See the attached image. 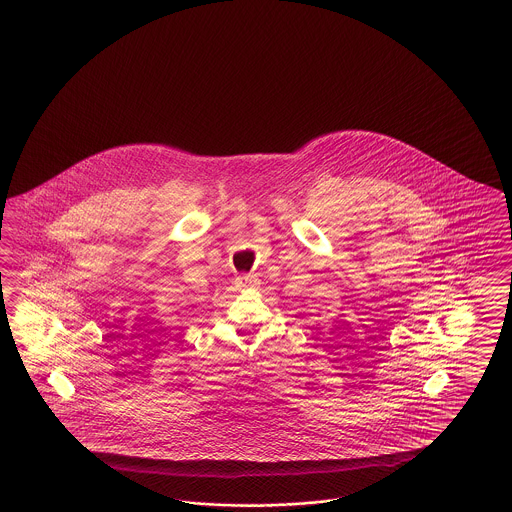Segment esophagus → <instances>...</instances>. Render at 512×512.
Returning a JSON list of instances; mask_svg holds the SVG:
<instances>
[{"label": "esophagus", "mask_w": 512, "mask_h": 512, "mask_svg": "<svg viewBox=\"0 0 512 512\" xmlns=\"http://www.w3.org/2000/svg\"><path fill=\"white\" fill-rule=\"evenodd\" d=\"M253 283H255V278H253V276H249V274H244V276H238V278H236V285H238L240 289L253 287Z\"/></svg>", "instance_id": "1"}]
</instances>
